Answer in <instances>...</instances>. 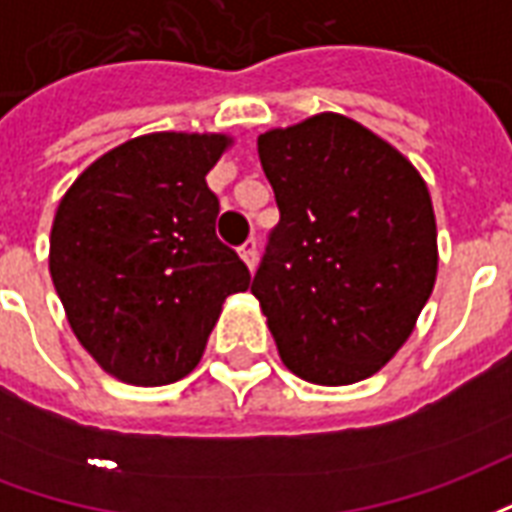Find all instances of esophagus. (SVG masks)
Wrapping results in <instances>:
<instances>
[{"mask_svg": "<svg viewBox=\"0 0 512 512\" xmlns=\"http://www.w3.org/2000/svg\"><path fill=\"white\" fill-rule=\"evenodd\" d=\"M241 257L249 268H255L257 263V238H249L244 246H241Z\"/></svg>", "mask_w": 512, "mask_h": 512, "instance_id": "1", "label": "esophagus"}]
</instances>
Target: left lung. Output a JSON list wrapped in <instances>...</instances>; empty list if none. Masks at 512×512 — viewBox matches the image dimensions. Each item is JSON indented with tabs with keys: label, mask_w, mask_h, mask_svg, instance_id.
<instances>
[{
	"label": "left lung",
	"mask_w": 512,
	"mask_h": 512,
	"mask_svg": "<svg viewBox=\"0 0 512 512\" xmlns=\"http://www.w3.org/2000/svg\"><path fill=\"white\" fill-rule=\"evenodd\" d=\"M279 224L252 279L282 362L343 386L397 354L436 282L425 180L381 136L315 115L257 136Z\"/></svg>",
	"instance_id": "1"
}]
</instances>
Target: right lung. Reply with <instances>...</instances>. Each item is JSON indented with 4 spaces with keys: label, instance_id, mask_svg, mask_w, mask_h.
I'll return each mask as SVG.
<instances>
[{
    "label": "right lung",
    "instance_id": "add662e5",
    "mask_svg": "<svg viewBox=\"0 0 512 512\" xmlns=\"http://www.w3.org/2000/svg\"><path fill=\"white\" fill-rule=\"evenodd\" d=\"M222 134H147L109 150L62 197L49 268L73 334L136 386L189 376L249 268L219 241L205 175Z\"/></svg>",
    "mask_w": 512,
    "mask_h": 512
}]
</instances>
